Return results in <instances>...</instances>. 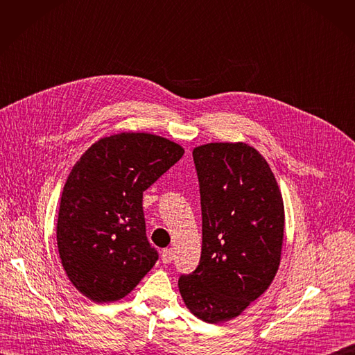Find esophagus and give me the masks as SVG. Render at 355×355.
<instances>
[{"label":"esophagus","instance_id":"34e87169","mask_svg":"<svg viewBox=\"0 0 355 355\" xmlns=\"http://www.w3.org/2000/svg\"><path fill=\"white\" fill-rule=\"evenodd\" d=\"M173 258H174V252H173L171 248H167V250H164L161 252V259H162V263H165V264L171 263Z\"/></svg>","mask_w":355,"mask_h":355}]
</instances>
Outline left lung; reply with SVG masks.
Instances as JSON below:
<instances>
[{"instance_id":"1","label":"left lung","mask_w":355,"mask_h":355,"mask_svg":"<svg viewBox=\"0 0 355 355\" xmlns=\"http://www.w3.org/2000/svg\"><path fill=\"white\" fill-rule=\"evenodd\" d=\"M202 211L201 258L178 288L197 318L220 324L263 295L278 271L284 201L266 158L245 143L193 151Z\"/></svg>"}]
</instances>
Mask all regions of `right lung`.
Returning a JSON list of instances; mask_svg holds the SVG:
<instances>
[{"instance_id":"right-lung-1","label":"right lung","mask_w":355,"mask_h":355,"mask_svg":"<svg viewBox=\"0 0 355 355\" xmlns=\"http://www.w3.org/2000/svg\"><path fill=\"white\" fill-rule=\"evenodd\" d=\"M182 155L164 137L120 132L98 139L76 162L61 196L57 245L71 284L88 300H121L154 267L143 193Z\"/></svg>"}]
</instances>
